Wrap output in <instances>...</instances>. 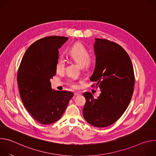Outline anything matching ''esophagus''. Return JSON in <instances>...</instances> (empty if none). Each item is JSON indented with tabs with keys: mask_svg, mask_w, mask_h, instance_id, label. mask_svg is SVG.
I'll use <instances>...</instances> for the list:
<instances>
[{
	"mask_svg": "<svg viewBox=\"0 0 156 156\" xmlns=\"http://www.w3.org/2000/svg\"><path fill=\"white\" fill-rule=\"evenodd\" d=\"M81 94V93H78V92H76V93H74V95L76 96H78V95H80Z\"/></svg>",
	"mask_w": 156,
	"mask_h": 156,
	"instance_id": "34e87169",
	"label": "esophagus"
}]
</instances>
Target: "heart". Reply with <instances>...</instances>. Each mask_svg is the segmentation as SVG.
Returning a JSON list of instances; mask_svg holds the SVG:
<instances>
[{
	"instance_id": "obj_1",
	"label": "heart",
	"mask_w": 156,
	"mask_h": 156,
	"mask_svg": "<svg viewBox=\"0 0 156 156\" xmlns=\"http://www.w3.org/2000/svg\"><path fill=\"white\" fill-rule=\"evenodd\" d=\"M69 55L70 57L75 61L81 66H88L90 65V54L86 48L81 43H76L71 47L69 50ZM65 65V60L64 58L60 56L56 63V70L57 72L63 71ZM73 87H76V85L73 84Z\"/></svg>"
}]
</instances>
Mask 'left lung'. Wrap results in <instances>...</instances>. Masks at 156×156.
I'll list each match as a JSON object with an SVG mask.
<instances>
[{
    "instance_id": "obj_1",
    "label": "left lung",
    "mask_w": 156,
    "mask_h": 156,
    "mask_svg": "<svg viewBox=\"0 0 156 156\" xmlns=\"http://www.w3.org/2000/svg\"><path fill=\"white\" fill-rule=\"evenodd\" d=\"M96 65L91 81L101 90L98 98L83 94L86 103L83 110L85 120L102 128L114 123L128 106L135 85L133 65L127 52L119 44L107 39L95 38Z\"/></svg>"
}]
</instances>
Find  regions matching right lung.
<instances>
[{
	"instance_id": "add662e5",
	"label": "right lung",
	"mask_w": 156,
	"mask_h": 156,
	"mask_svg": "<svg viewBox=\"0 0 156 156\" xmlns=\"http://www.w3.org/2000/svg\"><path fill=\"white\" fill-rule=\"evenodd\" d=\"M69 39L63 36L40 39L27 49L20 63L17 82L21 99L31 117L49 125L58 121L73 96L70 91L52 90L58 49Z\"/></svg>"
}]
</instances>
